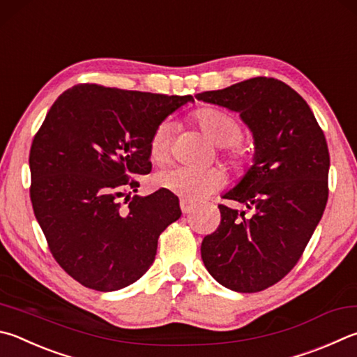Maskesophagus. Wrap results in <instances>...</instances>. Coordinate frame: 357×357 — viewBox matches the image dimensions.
I'll return each mask as SVG.
<instances>
[{
    "instance_id": "obj_1",
    "label": "esophagus",
    "mask_w": 357,
    "mask_h": 357,
    "mask_svg": "<svg viewBox=\"0 0 357 357\" xmlns=\"http://www.w3.org/2000/svg\"><path fill=\"white\" fill-rule=\"evenodd\" d=\"M179 206H181V211H183V213H190V212H193V209H195V206L190 204L189 201H185V199H181Z\"/></svg>"
}]
</instances>
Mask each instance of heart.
Instances as JSON below:
<instances>
[{
    "label": "heart",
    "instance_id": "heart-1",
    "mask_svg": "<svg viewBox=\"0 0 357 357\" xmlns=\"http://www.w3.org/2000/svg\"><path fill=\"white\" fill-rule=\"evenodd\" d=\"M201 131L213 144L225 146L229 156L243 162L246 159V150L241 144L242 126L234 116L226 114L220 109L203 107L193 115ZM170 137L172 126L170 123H160L154 129L150 140H148V153L150 159L156 164H165L170 158ZM225 176L218 168H189V167H174L160 172L156 176V183L162 189L174 193L189 203L204 199L212 195L222 187Z\"/></svg>",
    "mask_w": 357,
    "mask_h": 357
}]
</instances>
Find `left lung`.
Wrapping results in <instances>:
<instances>
[{
  "instance_id": "obj_1",
  "label": "left lung",
  "mask_w": 357,
  "mask_h": 357,
  "mask_svg": "<svg viewBox=\"0 0 357 357\" xmlns=\"http://www.w3.org/2000/svg\"><path fill=\"white\" fill-rule=\"evenodd\" d=\"M195 98L241 114L252 134V165L223 195L250 209L222 213L201 243L213 280L242 294L281 281L300 261L328 201L329 151L307 102L286 82L251 77Z\"/></svg>"
}]
</instances>
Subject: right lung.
Instances as JSON below:
<instances>
[{
	"label": "right lung",
	"instance_id": "1",
	"mask_svg": "<svg viewBox=\"0 0 357 357\" xmlns=\"http://www.w3.org/2000/svg\"><path fill=\"white\" fill-rule=\"evenodd\" d=\"M192 101L77 84L45 116L29 153L32 209L51 255L82 286L120 290L151 267L179 199L165 189L131 198L132 176L151 172L156 126Z\"/></svg>",
	"mask_w": 357,
	"mask_h": 357
}]
</instances>
